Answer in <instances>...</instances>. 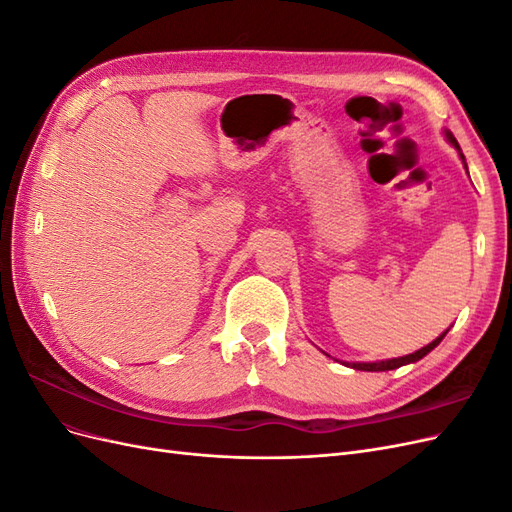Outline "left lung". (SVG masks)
Wrapping results in <instances>:
<instances>
[{"label":"left lung","mask_w":512,"mask_h":512,"mask_svg":"<svg viewBox=\"0 0 512 512\" xmlns=\"http://www.w3.org/2000/svg\"><path fill=\"white\" fill-rule=\"evenodd\" d=\"M444 136H446V141L451 143L457 151H459V158H461V162H463V166H466V170H468V164H466V158H463V153H461V147H459V143H457V138L448 132V130H444ZM448 333V329L442 333V335H438L436 339H433L431 344H427V346H423L421 350H416V352H412V354H406V356H399V359H384V361H374V363H348V361H342V365H346V367H352V369H359V371H391V369H397V367H401V365H408V363H416V361H421L423 356H427L433 348H436L442 339H444V335ZM329 356V354H327Z\"/></svg>","instance_id":"1"}]
</instances>
